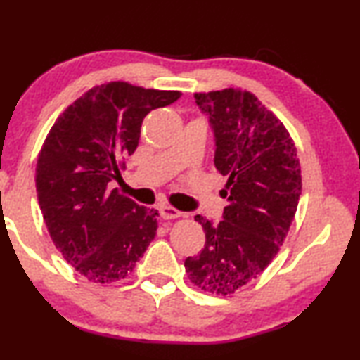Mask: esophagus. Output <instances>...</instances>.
Instances as JSON below:
<instances>
[{"instance_id": "1", "label": "esophagus", "mask_w": 360, "mask_h": 360, "mask_svg": "<svg viewBox=\"0 0 360 360\" xmlns=\"http://www.w3.org/2000/svg\"><path fill=\"white\" fill-rule=\"evenodd\" d=\"M160 215L163 217L165 220H171V219H178V217L182 215V212L176 210L174 207L171 205H160Z\"/></svg>"}]
</instances>
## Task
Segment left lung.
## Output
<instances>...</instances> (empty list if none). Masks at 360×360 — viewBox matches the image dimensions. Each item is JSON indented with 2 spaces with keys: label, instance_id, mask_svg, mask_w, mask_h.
<instances>
[{
  "label": "left lung",
  "instance_id": "left-lung-1",
  "mask_svg": "<svg viewBox=\"0 0 360 360\" xmlns=\"http://www.w3.org/2000/svg\"><path fill=\"white\" fill-rule=\"evenodd\" d=\"M215 136V168L229 178L224 220L197 215L205 231L199 256L186 272L202 290L229 295L256 279L277 255L302 194L297 148L283 124L243 89L195 93Z\"/></svg>",
  "mask_w": 360,
  "mask_h": 360
}]
</instances>
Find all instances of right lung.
Segmentation results:
<instances>
[{
  "label": "right lung",
  "instance_id": "obj_1",
  "mask_svg": "<svg viewBox=\"0 0 360 360\" xmlns=\"http://www.w3.org/2000/svg\"><path fill=\"white\" fill-rule=\"evenodd\" d=\"M179 98V91L125 81L94 86L60 114L44 141L35 187L45 225L68 264L91 282L125 279L153 241L158 212L108 186L139 146L145 115Z\"/></svg>",
  "mask_w": 360,
  "mask_h": 360
}]
</instances>
